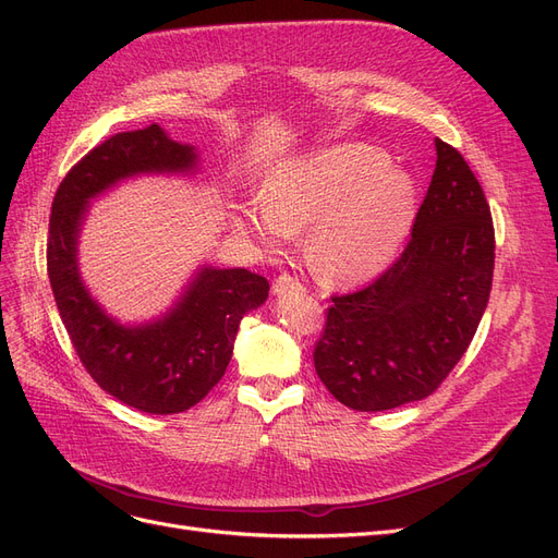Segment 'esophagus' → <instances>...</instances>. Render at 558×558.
I'll return each instance as SVG.
<instances>
[{
  "mask_svg": "<svg viewBox=\"0 0 558 558\" xmlns=\"http://www.w3.org/2000/svg\"><path fill=\"white\" fill-rule=\"evenodd\" d=\"M305 289V286H302V281L298 279V277H293V275H279L277 279H275V283H272V293L279 298V295H286V293H293V291H302Z\"/></svg>",
  "mask_w": 558,
  "mask_h": 558,
  "instance_id": "34e87169",
  "label": "esophagus"
}]
</instances>
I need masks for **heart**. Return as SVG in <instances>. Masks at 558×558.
<instances>
[{
	"mask_svg": "<svg viewBox=\"0 0 558 558\" xmlns=\"http://www.w3.org/2000/svg\"><path fill=\"white\" fill-rule=\"evenodd\" d=\"M414 211L416 183L408 172L375 146L340 144L279 162L263 195L240 207L238 223L267 253L310 228L314 272L335 286H353L396 260Z\"/></svg>",
	"mask_w": 558,
	"mask_h": 558,
	"instance_id": "1",
	"label": "heart"
}]
</instances>
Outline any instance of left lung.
Here are the masks:
<instances>
[{"label": "left lung", "mask_w": 558, "mask_h": 558, "mask_svg": "<svg viewBox=\"0 0 558 558\" xmlns=\"http://www.w3.org/2000/svg\"><path fill=\"white\" fill-rule=\"evenodd\" d=\"M435 150L408 246L365 289L332 298L314 347L318 379L351 410L428 398L470 347L492 293V209L459 150L442 140Z\"/></svg>", "instance_id": "obj_1"}]
</instances>
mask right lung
Listing matches in <instances>:
<instances>
[{
	"label": "right lung",
	"mask_w": 558,
	"mask_h": 558,
	"mask_svg": "<svg viewBox=\"0 0 558 558\" xmlns=\"http://www.w3.org/2000/svg\"><path fill=\"white\" fill-rule=\"evenodd\" d=\"M195 167V148L172 142L158 123L118 132L66 172L50 211L48 279L78 359L109 396L146 414L191 410L221 381L240 320L267 300L269 283L242 267H199L162 318L123 326L81 281L78 232L88 202L113 183L150 172L189 174Z\"/></svg>",
	"instance_id": "1"
}]
</instances>
